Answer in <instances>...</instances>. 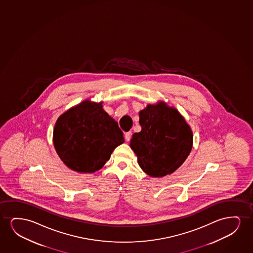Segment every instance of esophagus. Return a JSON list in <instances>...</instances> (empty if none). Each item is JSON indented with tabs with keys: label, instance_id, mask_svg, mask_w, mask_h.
<instances>
[{
	"label": "esophagus",
	"instance_id": "1",
	"mask_svg": "<svg viewBox=\"0 0 253 253\" xmlns=\"http://www.w3.org/2000/svg\"><path fill=\"white\" fill-rule=\"evenodd\" d=\"M131 137V132H126L125 134V138L126 142H128Z\"/></svg>",
	"mask_w": 253,
	"mask_h": 253
}]
</instances>
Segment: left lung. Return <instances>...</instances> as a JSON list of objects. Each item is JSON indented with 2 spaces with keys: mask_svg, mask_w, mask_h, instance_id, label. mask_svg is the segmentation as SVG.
<instances>
[{
  "mask_svg": "<svg viewBox=\"0 0 253 253\" xmlns=\"http://www.w3.org/2000/svg\"><path fill=\"white\" fill-rule=\"evenodd\" d=\"M142 130L134 133L130 148L142 171L161 178L178 169L193 148V131L176 108L164 101L139 111Z\"/></svg>",
  "mask_w": 253,
  "mask_h": 253,
  "instance_id": "1",
  "label": "left lung"
}]
</instances>
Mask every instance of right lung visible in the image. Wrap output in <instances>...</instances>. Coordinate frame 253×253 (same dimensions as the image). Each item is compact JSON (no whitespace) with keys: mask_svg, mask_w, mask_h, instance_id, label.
Masks as SVG:
<instances>
[{"mask_svg":"<svg viewBox=\"0 0 253 253\" xmlns=\"http://www.w3.org/2000/svg\"><path fill=\"white\" fill-rule=\"evenodd\" d=\"M102 104L84 100L60 115L54 125L56 152L67 168L78 173L101 169L114 149L125 142L118 123Z\"/></svg>","mask_w":253,"mask_h":253,"instance_id":"right-lung-1","label":"right lung"}]
</instances>
